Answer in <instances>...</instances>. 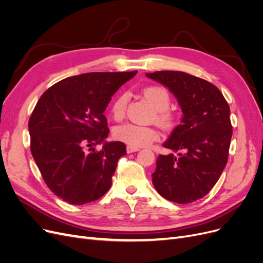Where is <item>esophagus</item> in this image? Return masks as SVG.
Returning <instances> with one entry per match:
<instances>
[{
    "mask_svg": "<svg viewBox=\"0 0 263 263\" xmlns=\"http://www.w3.org/2000/svg\"><path fill=\"white\" fill-rule=\"evenodd\" d=\"M126 150H127V154H133V153H136V151H139V148L132 147V146H127Z\"/></svg>",
    "mask_w": 263,
    "mask_h": 263,
    "instance_id": "34e87169",
    "label": "esophagus"
}]
</instances>
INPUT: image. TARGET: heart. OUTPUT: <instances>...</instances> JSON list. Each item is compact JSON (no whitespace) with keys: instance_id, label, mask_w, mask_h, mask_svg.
Returning a JSON list of instances; mask_svg holds the SVG:
<instances>
[{"instance_id":"heart-1","label":"heart","mask_w":263,"mask_h":263,"mask_svg":"<svg viewBox=\"0 0 263 263\" xmlns=\"http://www.w3.org/2000/svg\"><path fill=\"white\" fill-rule=\"evenodd\" d=\"M144 95L157 112H160L158 115L159 121L169 125L171 123V115L165 112L171 103L168 91L161 86H148L144 90ZM127 101H128V97L124 93L117 95L113 101L110 112L115 119H119L124 116ZM114 136L119 141H123L132 147L139 148L149 146L151 142L157 140L159 138V132L150 126L136 123H125L116 127L114 129Z\"/></svg>"}]
</instances>
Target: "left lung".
Segmentation results:
<instances>
[{
	"label": "left lung",
	"mask_w": 263,
	"mask_h": 263,
	"mask_svg": "<svg viewBox=\"0 0 263 263\" xmlns=\"http://www.w3.org/2000/svg\"><path fill=\"white\" fill-rule=\"evenodd\" d=\"M146 77L169 89L183 114L163 144L178 156L158 157L153 184L171 202L200 200L216 184L227 163L233 135L228 103L216 86L192 74L156 71Z\"/></svg>",
	"instance_id": "obj_1"
}]
</instances>
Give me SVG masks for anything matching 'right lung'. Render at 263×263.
<instances>
[{
    "label": "right lung",
    "instance_id": "1",
    "mask_svg": "<svg viewBox=\"0 0 263 263\" xmlns=\"http://www.w3.org/2000/svg\"><path fill=\"white\" fill-rule=\"evenodd\" d=\"M133 72H90L50 86L37 102L28 122L30 151L51 192L72 205L98 200L112 185L121 141H107L108 103ZM103 144L99 153H87Z\"/></svg>",
    "mask_w": 263,
    "mask_h": 263
}]
</instances>
